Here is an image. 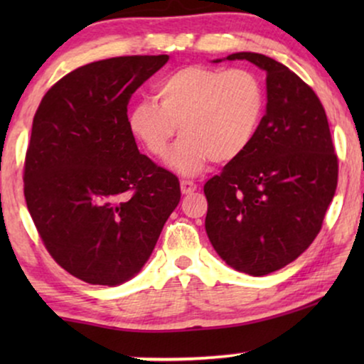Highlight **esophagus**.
Returning <instances> with one entry per match:
<instances>
[{
	"mask_svg": "<svg viewBox=\"0 0 364 364\" xmlns=\"http://www.w3.org/2000/svg\"><path fill=\"white\" fill-rule=\"evenodd\" d=\"M181 191H182L183 196H191V193L197 191V186L192 181H182L181 182Z\"/></svg>",
	"mask_w": 364,
	"mask_h": 364,
	"instance_id": "1",
	"label": "esophagus"
}]
</instances>
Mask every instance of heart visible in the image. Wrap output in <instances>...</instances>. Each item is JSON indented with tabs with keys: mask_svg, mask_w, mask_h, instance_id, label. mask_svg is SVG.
Returning <instances> with one entry per match:
<instances>
[{
	"mask_svg": "<svg viewBox=\"0 0 364 364\" xmlns=\"http://www.w3.org/2000/svg\"><path fill=\"white\" fill-rule=\"evenodd\" d=\"M159 104L142 99L127 112V127L144 149L162 159L177 126L182 137L167 159L182 176H197L208 162L237 161L255 141L265 116L262 79L248 69L192 64L156 86Z\"/></svg>",
	"mask_w": 364,
	"mask_h": 364,
	"instance_id": "heart-1",
	"label": "heart"
}]
</instances>
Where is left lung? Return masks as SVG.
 I'll return each instance as SVG.
<instances>
[{"instance_id":"1","label":"left lung","mask_w":364,"mask_h":364,"mask_svg":"<svg viewBox=\"0 0 364 364\" xmlns=\"http://www.w3.org/2000/svg\"><path fill=\"white\" fill-rule=\"evenodd\" d=\"M225 59L267 73V111L248 151L203 186L205 230L227 265L263 277L315 240L336 191L338 159L325 109L295 73L258 53Z\"/></svg>"}]
</instances>
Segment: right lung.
I'll return each instance as SVG.
<instances>
[{"label": "right lung", "instance_id": "obj_1", "mask_svg": "<svg viewBox=\"0 0 364 364\" xmlns=\"http://www.w3.org/2000/svg\"><path fill=\"white\" fill-rule=\"evenodd\" d=\"M168 61L121 56L74 69L44 94L24 161V197L44 247L91 285L136 277L181 200L178 178L139 152L129 99Z\"/></svg>", "mask_w": 364, "mask_h": 364}]
</instances>
